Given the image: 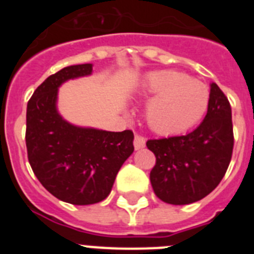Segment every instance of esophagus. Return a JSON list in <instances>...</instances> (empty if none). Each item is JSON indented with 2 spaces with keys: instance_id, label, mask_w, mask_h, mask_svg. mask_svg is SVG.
I'll return each mask as SVG.
<instances>
[{
  "instance_id": "34e87169",
  "label": "esophagus",
  "mask_w": 254,
  "mask_h": 254,
  "mask_svg": "<svg viewBox=\"0 0 254 254\" xmlns=\"http://www.w3.org/2000/svg\"><path fill=\"white\" fill-rule=\"evenodd\" d=\"M145 143H146V140H145V137H142V136H138V134H136L134 136V140H133V146L136 150H141L145 147Z\"/></svg>"
}]
</instances>
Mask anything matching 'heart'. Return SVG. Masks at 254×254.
I'll list each match as a JSON object with an SVG mask.
<instances>
[{
	"label": "heart",
	"mask_w": 254,
	"mask_h": 254,
	"mask_svg": "<svg viewBox=\"0 0 254 254\" xmlns=\"http://www.w3.org/2000/svg\"><path fill=\"white\" fill-rule=\"evenodd\" d=\"M142 93L154 96L146 108V121L152 131L176 134L202 120L208 107L210 91L203 82L174 69L150 73Z\"/></svg>",
	"instance_id": "heart-1"
}]
</instances>
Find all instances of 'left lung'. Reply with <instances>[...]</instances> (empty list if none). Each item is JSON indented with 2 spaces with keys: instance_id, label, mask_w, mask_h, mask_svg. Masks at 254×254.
Segmentation results:
<instances>
[{
  "instance_id": "8db88e82",
  "label": "left lung",
  "mask_w": 254,
  "mask_h": 254,
  "mask_svg": "<svg viewBox=\"0 0 254 254\" xmlns=\"http://www.w3.org/2000/svg\"><path fill=\"white\" fill-rule=\"evenodd\" d=\"M233 145L232 108L212 82L207 114L194 131L146 142L156 156L150 173L155 194L170 205H190L202 199L225 176Z\"/></svg>"
}]
</instances>
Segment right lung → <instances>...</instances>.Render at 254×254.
<instances>
[{
  "instance_id": "add662e5",
  "label": "right lung",
  "mask_w": 254,
  "mask_h": 254,
  "mask_svg": "<svg viewBox=\"0 0 254 254\" xmlns=\"http://www.w3.org/2000/svg\"><path fill=\"white\" fill-rule=\"evenodd\" d=\"M93 64H73L46 78L26 108V149L44 188L72 205H93L111 193L121 167L133 152L129 129L82 127L58 111V90L68 80L90 76Z\"/></svg>"
}]
</instances>
